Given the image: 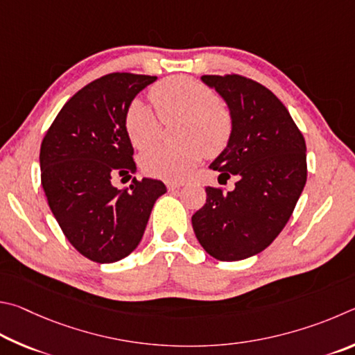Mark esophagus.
Masks as SVG:
<instances>
[{"label": "esophagus", "instance_id": "esophagus-1", "mask_svg": "<svg viewBox=\"0 0 355 355\" xmlns=\"http://www.w3.org/2000/svg\"><path fill=\"white\" fill-rule=\"evenodd\" d=\"M182 185H184L182 182H168V184H166V187H168V190H170V191H174V190L181 189Z\"/></svg>", "mask_w": 355, "mask_h": 355}]
</instances>
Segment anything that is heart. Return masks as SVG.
Here are the masks:
<instances>
[{
    "label": "heart",
    "instance_id": "obj_1",
    "mask_svg": "<svg viewBox=\"0 0 355 355\" xmlns=\"http://www.w3.org/2000/svg\"><path fill=\"white\" fill-rule=\"evenodd\" d=\"M149 98L162 121L181 120L178 145H155L141 154L143 171L165 181H181L198 162L218 154L232 132V118L207 85L187 76H173L155 84ZM124 132L137 149L157 140L160 121L148 105L135 99L124 114Z\"/></svg>",
    "mask_w": 355,
    "mask_h": 355
}]
</instances>
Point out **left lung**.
I'll list each match as a JSON object with an SVG mask.
<instances>
[{"instance_id": "obj_1", "label": "left lung", "mask_w": 355, "mask_h": 355, "mask_svg": "<svg viewBox=\"0 0 355 355\" xmlns=\"http://www.w3.org/2000/svg\"><path fill=\"white\" fill-rule=\"evenodd\" d=\"M201 80L225 99L232 118L227 145L210 168L239 181L227 193L207 187L191 225L206 252L234 262L262 252L287 225L307 181L306 141L287 107L262 84L239 74Z\"/></svg>"}]
</instances>
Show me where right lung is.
Returning <instances> with one entry per match:
<instances>
[{
    "mask_svg": "<svg viewBox=\"0 0 355 355\" xmlns=\"http://www.w3.org/2000/svg\"><path fill=\"white\" fill-rule=\"evenodd\" d=\"M157 76L110 73L68 99L40 148L42 187L67 240L84 257L112 263L129 256L145 232L157 198V179L134 178L118 190L115 176L137 171L124 114Z\"/></svg>",
    "mask_w": 355,
    "mask_h": 355,
    "instance_id": "add662e5",
    "label": "right lung"
}]
</instances>
